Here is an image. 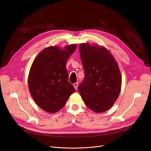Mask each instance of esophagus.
I'll use <instances>...</instances> for the list:
<instances>
[{
    "label": "esophagus",
    "instance_id": "1",
    "mask_svg": "<svg viewBox=\"0 0 151 151\" xmlns=\"http://www.w3.org/2000/svg\"><path fill=\"white\" fill-rule=\"evenodd\" d=\"M78 83L76 82V83H75L74 84H73V87H75V88L76 90L77 89V88H78Z\"/></svg>",
    "mask_w": 151,
    "mask_h": 151
}]
</instances>
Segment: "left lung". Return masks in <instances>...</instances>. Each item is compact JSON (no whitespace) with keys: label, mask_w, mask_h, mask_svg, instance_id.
Returning a JSON list of instances; mask_svg holds the SVG:
<instances>
[{"label":"left lung","mask_w":151,"mask_h":151,"mask_svg":"<svg viewBox=\"0 0 151 151\" xmlns=\"http://www.w3.org/2000/svg\"><path fill=\"white\" fill-rule=\"evenodd\" d=\"M79 52L85 78L78 91L88 108L97 113L105 112L121 91L122 78L118 64L109 50L98 45L81 44Z\"/></svg>","instance_id":"obj_1"}]
</instances>
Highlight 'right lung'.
I'll list each match as a JSON object with an SVG mask.
<instances>
[{
  "mask_svg": "<svg viewBox=\"0 0 151 151\" xmlns=\"http://www.w3.org/2000/svg\"><path fill=\"white\" fill-rule=\"evenodd\" d=\"M76 48L75 44L64 50L49 47L37 55L32 64L28 78L30 93L36 103L47 112L61 109L75 91L69 82L66 64Z\"/></svg>",
  "mask_w": 151,
  "mask_h": 151,
  "instance_id": "right-lung-1",
  "label": "right lung"
}]
</instances>
